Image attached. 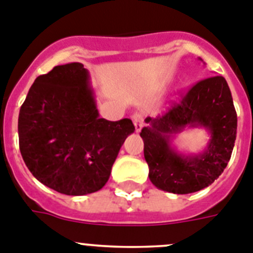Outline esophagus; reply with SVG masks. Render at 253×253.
Wrapping results in <instances>:
<instances>
[{"label":"esophagus","mask_w":253,"mask_h":253,"mask_svg":"<svg viewBox=\"0 0 253 253\" xmlns=\"http://www.w3.org/2000/svg\"><path fill=\"white\" fill-rule=\"evenodd\" d=\"M132 122H133V125H135L136 132H140L141 129H142V127H143V117H142V116L138 115V113L133 115V116H132Z\"/></svg>","instance_id":"34e87169"}]
</instances>
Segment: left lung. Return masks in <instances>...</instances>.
I'll return each instance as SVG.
<instances>
[{"label":"left lung","instance_id":"8db88e82","mask_svg":"<svg viewBox=\"0 0 253 253\" xmlns=\"http://www.w3.org/2000/svg\"><path fill=\"white\" fill-rule=\"evenodd\" d=\"M145 122L149 126L143 127L140 136L149 177L156 188L189 194L211 185L226 169L237 135V113L223 77L198 82L165 115L147 117ZM185 126H203L209 131L204 152L184 155L172 146V138Z\"/></svg>","mask_w":253,"mask_h":253}]
</instances>
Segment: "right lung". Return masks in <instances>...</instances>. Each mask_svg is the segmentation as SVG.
<instances>
[{
    "instance_id": "add662e5",
    "label": "right lung",
    "mask_w": 253,
    "mask_h": 253,
    "mask_svg": "<svg viewBox=\"0 0 253 253\" xmlns=\"http://www.w3.org/2000/svg\"><path fill=\"white\" fill-rule=\"evenodd\" d=\"M135 126L99 117L89 72L81 63L39 76L20 108L19 142L27 169L61 194L98 192Z\"/></svg>"
}]
</instances>
